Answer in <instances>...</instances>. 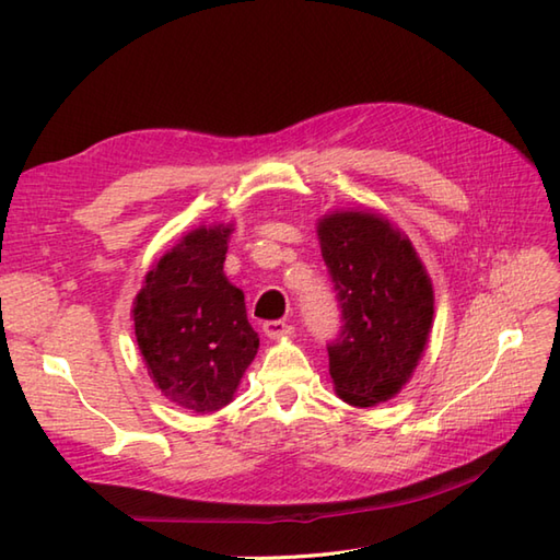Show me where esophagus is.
<instances>
[{"label": "esophagus", "instance_id": "esophagus-1", "mask_svg": "<svg viewBox=\"0 0 560 560\" xmlns=\"http://www.w3.org/2000/svg\"><path fill=\"white\" fill-rule=\"evenodd\" d=\"M261 329H265V335L269 339H279V337H289L293 327L283 323V319H269V323L261 325Z\"/></svg>", "mask_w": 560, "mask_h": 560}]
</instances>
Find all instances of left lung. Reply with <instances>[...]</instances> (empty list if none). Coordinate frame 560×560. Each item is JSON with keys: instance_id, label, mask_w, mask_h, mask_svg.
I'll list each match as a JSON object with an SVG mask.
<instances>
[{"instance_id": "left-lung-1", "label": "left lung", "mask_w": 560, "mask_h": 560, "mask_svg": "<svg viewBox=\"0 0 560 560\" xmlns=\"http://www.w3.org/2000/svg\"><path fill=\"white\" fill-rule=\"evenodd\" d=\"M341 307L329 375L353 407L397 395L419 365L433 325V287L409 237L371 211H337L317 223Z\"/></svg>"}]
</instances>
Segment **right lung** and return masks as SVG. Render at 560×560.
<instances>
[{
	"label": "right lung",
	"instance_id": "obj_1",
	"mask_svg": "<svg viewBox=\"0 0 560 560\" xmlns=\"http://www.w3.org/2000/svg\"><path fill=\"white\" fill-rule=\"evenodd\" d=\"M231 225L195 229L147 273L135 299V335L165 397L197 413L235 395L259 349L245 295L225 279Z\"/></svg>",
	"mask_w": 560,
	"mask_h": 560
}]
</instances>
